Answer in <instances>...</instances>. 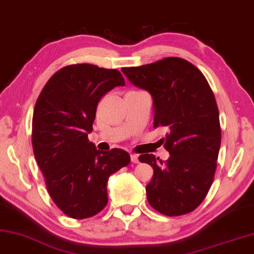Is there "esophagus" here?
<instances>
[{
    "label": "esophagus",
    "instance_id": "obj_1",
    "mask_svg": "<svg viewBox=\"0 0 254 254\" xmlns=\"http://www.w3.org/2000/svg\"><path fill=\"white\" fill-rule=\"evenodd\" d=\"M130 161L132 162V163H135V164H137V163H139V159H138V156H137L136 154H130Z\"/></svg>",
    "mask_w": 254,
    "mask_h": 254
}]
</instances>
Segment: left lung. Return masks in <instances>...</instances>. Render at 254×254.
Returning a JSON list of instances; mask_svg holds the SVG:
<instances>
[{
    "instance_id": "1",
    "label": "left lung",
    "mask_w": 254,
    "mask_h": 254,
    "mask_svg": "<svg viewBox=\"0 0 254 254\" xmlns=\"http://www.w3.org/2000/svg\"><path fill=\"white\" fill-rule=\"evenodd\" d=\"M136 87L153 97L154 127H166L164 147L170 158L139 156L154 170L146 186L147 201L157 212L179 216L194 211L211 189L221 146L219 108L206 78L177 57L123 68Z\"/></svg>"
}]
</instances>
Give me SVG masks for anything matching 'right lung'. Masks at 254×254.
<instances>
[{"instance_id":"right-lung-1","label":"right lung","mask_w":254,"mask_h":254,"mask_svg":"<svg viewBox=\"0 0 254 254\" xmlns=\"http://www.w3.org/2000/svg\"><path fill=\"white\" fill-rule=\"evenodd\" d=\"M117 86H125L118 70L70 64L48 80L35 102L34 157L52 201L72 219H87L104 210L109 176L130 163L125 150L102 152L88 139L98 102Z\"/></svg>"}]
</instances>
